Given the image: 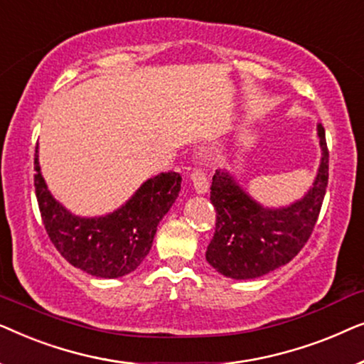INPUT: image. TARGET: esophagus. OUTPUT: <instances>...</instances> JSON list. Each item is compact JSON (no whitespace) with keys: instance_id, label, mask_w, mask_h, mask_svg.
Masks as SVG:
<instances>
[{"instance_id":"1","label":"esophagus","mask_w":364,"mask_h":364,"mask_svg":"<svg viewBox=\"0 0 364 364\" xmlns=\"http://www.w3.org/2000/svg\"><path fill=\"white\" fill-rule=\"evenodd\" d=\"M192 183H193V188H196V192L198 196H202V193H207L208 191V181H207V176L205 172L202 171V168H196V171L192 172Z\"/></svg>"}]
</instances>
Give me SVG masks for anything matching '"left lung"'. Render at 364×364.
Here are the masks:
<instances>
[{
    "label": "left lung",
    "mask_w": 364,
    "mask_h": 364,
    "mask_svg": "<svg viewBox=\"0 0 364 364\" xmlns=\"http://www.w3.org/2000/svg\"><path fill=\"white\" fill-rule=\"evenodd\" d=\"M321 161L310 191L285 207H263L235 177L217 171L210 200L217 210L215 233L205 258L218 273L233 280H250L287 265L305 247L325 198L328 147L325 129L316 126Z\"/></svg>",
    "instance_id": "obj_1"
}]
</instances>
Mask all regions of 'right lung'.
<instances>
[{"mask_svg":"<svg viewBox=\"0 0 364 364\" xmlns=\"http://www.w3.org/2000/svg\"><path fill=\"white\" fill-rule=\"evenodd\" d=\"M34 188L41 218L58 252L82 272L99 278H119L141 265L151 250L159 222L181 192L177 172L147 178L129 200L107 215L79 217L48 191L34 154Z\"/></svg>","mask_w":364,"mask_h":364,"instance_id":"right-lung-1","label":"right lung"}]
</instances>
